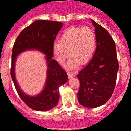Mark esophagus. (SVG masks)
<instances>
[{
  "label": "esophagus",
  "mask_w": 131,
  "mask_h": 131,
  "mask_svg": "<svg viewBox=\"0 0 131 131\" xmlns=\"http://www.w3.org/2000/svg\"><path fill=\"white\" fill-rule=\"evenodd\" d=\"M67 75H68V78H71V77H72L74 76V73H73V72H69V71H67Z\"/></svg>",
  "instance_id": "obj_1"
}]
</instances>
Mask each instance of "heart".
<instances>
[{
  "instance_id": "obj_1",
  "label": "heart",
  "mask_w": 131,
  "mask_h": 131,
  "mask_svg": "<svg viewBox=\"0 0 131 131\" xmlns=\"http://www.w3.org/2000/svg\"><path fill=\"white\" fill-rule=\"evenodd\" d=\"M96 47V37L91 28L70 26L64 31L59 39L52 46V52L55 58L63 64L68 56L67 63L69 68H73L78 64L88 63L93 56Z\"/></svg>"
}]
</instances>
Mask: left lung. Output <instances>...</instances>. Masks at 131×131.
<instances>
[{
	"label": "left lung",
	"instance_id": "8db88e82",
	"mask_svg": "<svg viewBox=\"0 0 131 131\" xmlns=\"http://www.w3.org/2000/svg\"><path fill=\"white\" fill-rule=\"evenodd\" d=\"M95 27L97 47L89 63L77 75L80 82L77 94L80 105L96 108L112 96L118 70L115 43L105 28L92 20Z\"/></svg>",
	"mask_w": 131,
	"mask_h": 131
}]
</instances>
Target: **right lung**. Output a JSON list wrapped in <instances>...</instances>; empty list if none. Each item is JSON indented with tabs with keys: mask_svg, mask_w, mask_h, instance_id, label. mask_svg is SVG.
I'll list each match as a JSON object with an SVG mask.
<instances>
[{
	"mask_svg": "<svg viewBox=\"0 0 131 131\" xmlns=\"http://www.w3.org/2000/svg\"><path fill=\"white\" fill-rule=\"evenodd\" d=\"M63 26L61 22L37 20L23 29L16 39L13 47L10 75L17 92L22 101L31 109L47 111L58 104L59 88L68 79L67 72L61 67L53 56L52 46L56 35ZM28 49H37L46 55L48 77L44 90L37 96H28L20 89L14 75V64L16 56Z\"/></svg>",
	"mask_w": 131,
	"mask_h": 131,
	"instance_id": "right-lung-1",
	"label": "right lung"
}]
</instances>
